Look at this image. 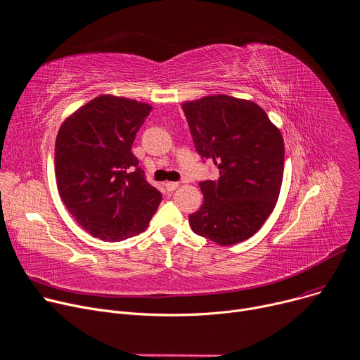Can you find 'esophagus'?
Instances as JSON below:
<instances>
[{"instance_id":"34e87169","label":"esophagus","mask_w":360,"mask_h":360,"mask_svg":"<svg viewBox=\"0 0 360 360\" xmlns=\"http://www.w3.org/2000/svg\"><path fill=\"white\" fill-rule=\"evenodd\" d=\"M179 187V183L177 181H167L165 183V189L168 191V192H174L176 189Z\"/></svg>"}]
</instances>
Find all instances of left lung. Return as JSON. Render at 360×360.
Listing matches in <instances>:
<instances>
[{"instance_id": "8db88e82", "label": "left lung", "mask_w": 360, "mask_h": 360, "mask_svg": "<svg viewBox=\"0 0 360 360\" xmlns=\"http://www.w3.org/2000/svg\"><path fill=\"white\" fill-rule=\"evenodd\" d=\"M199 155L219 169L200 181L203 203L189 215L192 230L229 246L248 240L276 208L284 171L278 127L252 101L229 95L181 104Z\"/></svg>"}]
</instances>
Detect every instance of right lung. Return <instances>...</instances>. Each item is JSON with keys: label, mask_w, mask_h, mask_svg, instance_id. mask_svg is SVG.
<instances>
[{"label": "right lung", "mask_w": 360, "mask_h": 360, "mask_svg": "<svg viewBox=\"0 0 360 360\" xmlns=\"http://www.w3.org/2000/svg\"><path fill=\"white\" fill-rule=\"evenodd\" d=\"M152 107L101 95L64 120L56 139V179L77 224L107 242L142 233L162 195L150 186L131 145Z\"/></svg>", "instance_id": "add662e5"}]
</instances>
